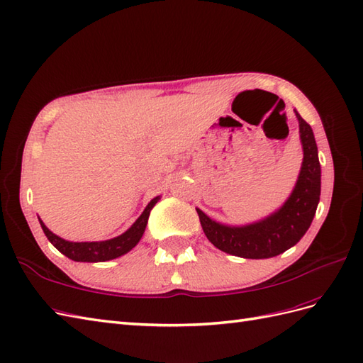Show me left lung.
<instances>
[{"mask_svg": "<svg viewBox=\"0 0 363 363\" xmlns=\"http://www.w3.org/2000/svg\"><path fill=\"white\" fill-rule=\"evenodd\" d=\"M296 117L303 160L295 189L277 212L246 226H226L197 209L203 232L217 249L240 258H272L295 246L308 230L320 197V164L311 126L298 113Z\"/></svg>", "mask_w": 363, "mask_h": 363, "instance_id": "obj_1", "label": "left lung"}]
</instances>
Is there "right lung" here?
I'll return each mask as SVG.
<instances>
[{
    "label": "right lung",
    "mask_w": 363,
    "mask_h": 363,
    "mask_svg": "<svg viewBox=\"0 0 363 363\" xmlns=\"http://www.w3.org/2000/svg\"><path fill=\"white\" fill-rule=\"evenodd\" d=\"M159 200L160 197L152 199L148 203V206L145 208V211L142 212L140 217L135 220V223L128 230L119 235V237L106 240V241H91V242L67 241L61 237H57V235H55L52 230H48V228L41 220H39V223H41V228L48 241H50L62 255H65L67 258H70L73 261H79V262H104V261L119 258L122 255L128 253L135 244L140 241L146 228V223H148V218H150V212Z\"/></svg>",
    "instance_id": "add662e5"
}]
</instances>
